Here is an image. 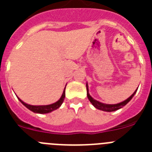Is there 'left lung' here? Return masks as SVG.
<instances>
[{
	"mask_svg": "<svg viewBox=\"0 0 152 152\" xmlns=\"http://www.w3.org/2000/svg\"><path fill=\"white\" fill-rule=\"evenodd\" d=\"M86 86H87V95H88V98L89 99L90 102H91V103H92L93 105L94 106L96 109H98V110H100L106 111V112H113V111H116V110H119V109L123 107L125 105H126V104H127V103H128L129 102L132 100V98L133 97L134 95H135V94L136 93V91H135V92L132 94V95L131 96H129V97L127 100H124V101L122 102V103H117V104H105V103H100V102L97 101V100H94V98L91 97V96H90L89 93H88V84H87V85Z\"/></svg>",
	"mask_w": 152,
	"mask_h": 152,
	"instance_id": "1",
	"label": "left lung"
}]
</instances>
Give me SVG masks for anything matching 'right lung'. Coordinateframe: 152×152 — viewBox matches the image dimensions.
Segmentation results:
<instances>
[{"instance_id":"add662e5","label":"right lung","mask_w":152,"mask_h":152,"mask_svg":"<svg viewBox=\"0 0 152 152\" xmlns=\"http://www.w3.org/2000/svg\"><path fill=\"white\" fill-rule=\"evenodd\" d=\"M65 97V91L64 90L63 91V94L61 95V98L59 100H58L57 102H56L55 103H52V104H50V105H46V106H33V105H29V104H27V103H24L23 101L18 98L19 100L21 102V103L23 104L26 108H28L29 110L33 111L34 113H50L52 111L55 110H57L58 108H59L61 107V105L62 104L63 101H64V99Z\"/></svg>"}]
</instances>
